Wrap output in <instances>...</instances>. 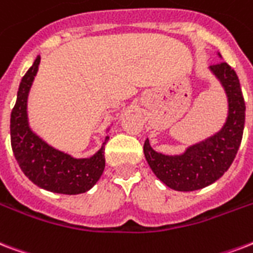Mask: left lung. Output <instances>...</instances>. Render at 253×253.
Segmentation results:
<instances>
[{"label":"left lung","instance_id":"obj_1","mask_svg":"<svg viewBox=\"0 0 253 253\" xmlns=\"http://www.w3.org/2000/svg\"><path fill=\"white\" fill-rule=\"evenodd\" d=\"M221 58V55L217 53ZM221 87L224 88L228 114L220 130L186 148L179 155H167L155 151L146 139L143 152L152 172L167 187L175 191H195L210 186L221 178L232 165L240 147L246 122V103L240 82L228 63L210 66Z\"/></svg>","mask_w":253,"mask_h":253}]
</instances>
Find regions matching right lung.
I'll return each mask as SVG.
<instances>
[{"label":"right lung","instance_id":"right-lung-1","mask_svg":"<svg viewBox=\"0 0 253 253\" xmlns=\"http://www.w3.org/2000/svg\"><path fill=\"white\" fill-rule=\"evenodd\" d=\"M41 57L24 75L10 115V139L17 163L36 186L43 190L77 195L94 187L105 169V144L90 158H74L50 146L32 130L28 117V96L37 75ZM110 130V127L107 131Z\"/></svg>","mask_w":253,"mask_h":253}]
</instances>
